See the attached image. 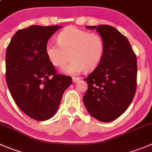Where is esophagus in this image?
Listing matches in <instances>:
<instances>
[{
  "mask_svg": "<svg viewBox=\"0 0 152 152\" xmlns=\"http://www.w3.org/2000/svg\"><path fill=\"white\" fill-rule=\"evenodd\" d=\"M80 80V78L79 77H72V82L73 83H77Z\"/></svg>",
  "mask_w": 152,
  "mask_h": 152,
  "instance_id": "obj_1",
  "label": "esophagus"
}]
</instances>
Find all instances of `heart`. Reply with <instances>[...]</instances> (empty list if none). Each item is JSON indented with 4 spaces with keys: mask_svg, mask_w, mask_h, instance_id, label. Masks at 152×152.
Masks as SVG:
<instances>
[{
    "mask_svg": "<svg viewBox=\"0 0 152 152\" xmlns=\"http://www.w3.org/2000/svg\"><path fill=\"white\" fill-rule=\"evenodd\" d=\"M57 42L58 44L47 43L46 55L52 65L59 68L65 66L71 56L72 60L63 70L69 75L94 70L104 53L105 45L102 36L73 26L62 30L57 36Z\"/></svg>",
    "mask_w": 152,
    "mask_h": 152,
    "instance_id": "heart-1",
    "label": "heart"
}]
</instances>
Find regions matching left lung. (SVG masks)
<instances>
[{
    "label": "left lung",
    "instance_id": "8db88e82",
    "mask_svg": "<svg viewBox=\"0 0 152 152\" xmlns=\"http://www.w3.org/2000/svg\"><path fill=\"white\" fill-rule=\"evenodd\" d=\"M96 29L104 41L103 58L84 80L83 98L88 113L102 122L120 116L129 107L137 88V57L128 39L112 26H86Z\"/></svg>",
    "mask_w": 152,
    "mask_h": 152
}]
</instances>
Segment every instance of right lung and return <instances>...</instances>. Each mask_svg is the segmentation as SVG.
Here are the masks:
<instances>
[{
	"instance_id": "1",
	"label": "right lung",
	"mask_w": 152,
	"mask_h": 152,
	"mask_svg": "<svg viewBox=\"0 0 152 152\" xmlns=\"http://www.w3.org/2000/svg\"><path fill=\"white\" fill-rule=\"evenodd\" d=\"M60 26L34 25L18 30L6 52V80L12 99L23 113L37 121L55 115L69 76L57 75L48 59V41Z\"/></svg>"
}]
</instances>
